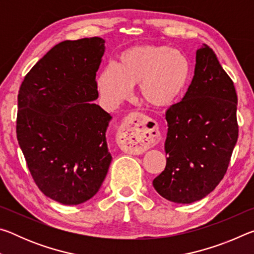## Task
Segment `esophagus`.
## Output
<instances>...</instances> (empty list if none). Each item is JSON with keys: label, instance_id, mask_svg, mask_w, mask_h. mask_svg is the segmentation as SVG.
<instances>
[{"label": "esophagus", "instance_id": "1", "mask_svg": "<svg viewBox=\"0 0 254 254\" xmlns=\"http://www.w3.org/2000/svg\"><path fill=\"white\" fill-rule=\"evenodd\" d=\"M147 117L133 113L119 132V144L122 150L132 154H140L156 142L157 131Z\"/></svg>", "mask_w": 254, "mask_h": 254}]
</instances>
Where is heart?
<instances>
[{
	"label": "heart",
	"instance_id": "1",
	"mask_svg": "<svg viewBox=\"0 0 254 254\" xmlns=\"http://www.w3.org/2000/svg\"><path fill=\"white\" fill-rule=\"evenodd\" d=\"M192 68L183 51L168 46H136L119 56L117 66L106 65L96 84L103 101L117 105L139 84L148 104L167 107L177 102L190 84Z\"/></svg>",
	"mask_w": 254,
	"mask_h": 254
}]
</instances>
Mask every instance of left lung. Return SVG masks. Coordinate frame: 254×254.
Here are the masks:
<instances>
[{
  "mask_svg": "<svg viewBox=\"0 0 254 254\" xmlns=\"http://www.w3.org/2000/svg\"><path fill=\"white\" fill-rule=\"evenodd\" d=\"M235 87L207 45L196 53L195 75L182 101L166 112V168L153 179L163 198L190 204L204 198L229 168L239 136Z\"/></svg>",
  "mask_w": 254,
  "mask_h": 254,
  "instance_id": "1",
  "label": "left lung"
}]
</instances>
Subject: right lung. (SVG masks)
Returning a JSON list of instances; mask_svg holds the SVG:
<instances>
[{"instance_id":"1","label":"right lung","mask_w":254,"mask_h":254,"mask_svg":"<svg viewBox=\"0 0 254 254\" xmlns=\"http://www.w3.org/2000/svg\"><path fill=\"white\" fill-rule=\"evenodd\" d=\"M104 44L98 37L60 42L20 86V148L38 188L64 205L91 199L112 161L105 136L112 117L93 103Z\"/></svg>"}]
</instances>
